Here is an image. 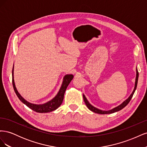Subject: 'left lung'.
<instances>
[{
  "mask_svg": "<svg viewBox=\"0 0 147 147\" xmlns=\"http://www.w3.org/2000/svg\"><path fill=\"white\" fill-rule=\"evenodd\" d=\"M136 72H137V74H136V83H135L134 90V91H133V92H132V94H131V96L128 97V99H127L125 101H124L121 105H118V107H115V108H114V109H113L112 110H109V111H103V110H99L98 109H97V108L94 107H93L92 105H91L90 103H89V102L86 99L85 96H84V95L83 94V99H84V102H85V104H86V105L87 106V107L89 109H90L91 111H92V112H94V113H99V114H110V113H115V112H118V111L121 110L124 107H125L128 104L129 102H130V100H131V98L132 97L133 95H134V92H135V91L136 90L137 85V82H138V78H139V72H138L137 69H136Z\"/></svg>",
  "mask_w": 147,
  "mask_h": 147,
  "instance_id": "left-lung-1",
  "label": "left lung"
}]
</instances>
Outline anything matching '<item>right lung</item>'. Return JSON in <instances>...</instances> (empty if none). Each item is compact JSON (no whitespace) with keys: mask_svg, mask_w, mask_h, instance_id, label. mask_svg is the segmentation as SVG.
<instances>
[{"mask_svg":"<svg viewBox=\"0 0 147 147\" xmlns=\"http://www.w3.org/2000/svg\"><path fill=\"white\" fill-rule=\"evenodd\" d=\"M73 78H74V76L72 74L65 75L64 77L63 83L62 84L60 90L55 98H53L50 101H49L47 102V103H45L44 104L36 105V104H31L30 102L26 101L23 97L20 94V93L18 92L15 84L14 78H13V68L12 70V83H13V88H14L16 94L17 95L19 99L23 102V103H24L26 105H27L30 109H32V110L35 111V112H38V113L50 112L58 108L61 105V104L63 103L65 91L69 84L70 82L72 81Z\"/></svg>","mask_w":147,"mask_h":147,"instance_id":"1","label":"right lung"}]
</instances>
